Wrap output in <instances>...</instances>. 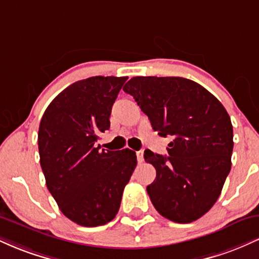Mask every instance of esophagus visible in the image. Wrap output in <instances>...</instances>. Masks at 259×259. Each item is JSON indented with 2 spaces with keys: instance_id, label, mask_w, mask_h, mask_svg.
<instances>
[{
  "instance_id": "1",
  "label": "esophagus",
  "mask_w": 259,
  "mask_h": 259,
  "mask_svg": "<svg viewBox=\"0 0 259 259\" xmlns=\"http://www.w3.org/2000/svg\"><path fill=\"white\" fill-rule=\"evenodd\" d=\"M136 158H138L139 163H141L142 160H144V151H138V152H136Z\"/></svg>"
}]
</instances>
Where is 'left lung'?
<instances>
[{
    "mask_svg": "<svg viewBox=\"0 0 259 259\" xmlns=\"http://www.w3.org/2000/svg\"><path fill=\"white\" fill-rule=\"evenodd\" d=\"M123 90L132 95L159 136H171L168 156L145 151L156 168L147 186L160 215L191 223L221 195L231 168L233 125L227 109L203 86L179 76H135Z\"/></svg>",
    "mask_w": 259,
    "mask_h": 259,
    "instance_id": "left-lung-1",
    "label": "left lung"
}]
</instances>
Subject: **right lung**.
<instances>
[{"label":"right lung","mask_w":259,"mask_h":259,"mask_svg":"<svg viewBox=\"0 0 259 259\" xmlns=\"http://www.w3.org/2000/svg\"><path fill=\"white\" fill-rule=\"evenodd\" d=\"M126 76H91L64 89L45 111L37 135L46 186L59 209L82 227L111 222L138 160L134 151L100 150Z\"/></svg>","instance_id":"right-lung-1"}]
</instances>
